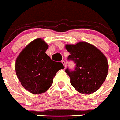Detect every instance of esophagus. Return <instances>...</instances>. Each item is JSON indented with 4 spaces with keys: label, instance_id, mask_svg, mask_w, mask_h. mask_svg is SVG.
<instances>
[{
    "label": "esophagus",
    "instance_id": "1",
    "mask_svg": "<svg viewBox=\"0 0 120 120\" xmlns=\"http://www.w3.org/2000/svg\"><path fill=\"white\" fill-rule=\"evenodd\" d=\"M62 64L64 65V67L65 68V67H66L65 61H62Z\"/></svg>",
    "mask_w": 120,
    "mask_h": 120
}]
</instances>
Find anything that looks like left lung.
<instances>
[{
	"label": "left lung",
	"mask_w": 120,
	"mask_h": 120,
	"mask_svg": "<svg viewBox=\"0 0 120 120\" xmlns=\"http://www.w3.org/2000/svg\"><path fill=\"white\" fill-rule=\"evenodd\" d=\"M65 48L70 53L68 59L75 64L74 71L65 70L71 85L83 94L98 90L108 75V64L105 56L94 46L85 41L67 45Z\"/></svg>",
	"instance_id": "obj_1"
}]
</instances>
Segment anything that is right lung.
Instances as JSON below:
<instances>
[{"instance_id":"add662e5","label":"right lung","mask_w":120,"mask_h":120,"mask_svg":"<svg viewBox=\"0 0 120 120\" xmlns=\"http://www.w3.org/2000/svg\"><path fill=\"white\" fill-rule=\"evenodd\" d=\"M48 45L41 38H37L24 48L15 62L18 79L26 90L33 94H40L52 86L53 77L61 69V62L52 61L46 51Z\"/></svg>"}]
</instances>
